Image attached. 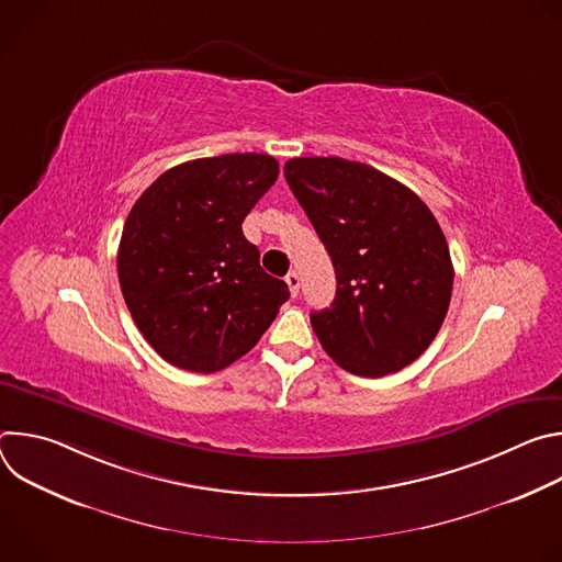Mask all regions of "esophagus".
I'll list each match as a JSON object with an SVG mask.
<instances>
[{"instance_id":"obj_1","label":"esophagus","mask_w":562,"mask_h":562,"mask_svg":"<svg viewBox=\"0 0 562 562\" xmlns=\"http://www.w3.org/2000/svg\"><path fill=\"white\" fill-rule=\"evenodd\" d=\"M286 284H289V291H291V295L295 297L297 293H300V273L297 271H291V273H286Z\"/></svg>"}]
</instances>
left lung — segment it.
Listing matches in <instances>:
<instances>
[{
	"instance_id": "left-lung-1",
	"label": "left lung",
	"mask_w": 562,
	"mask_h": 562,
	"mask_svg": "<svg viewBox=\"0 0 562 562\" xmlns=\"http://www.w3.org/2000/svg\"><path fill=\"white\" fill-rule=\"evenodd\" d=\"M284 178L336 269V297L311 313L323 349L347 371L382 378L434 342L451 300L445 233L405 184L342 157H293Z\"/></svg>"
}]
</instances>
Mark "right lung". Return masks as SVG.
Here are the masks:
<instances>
[{
    "instance_id": "1",
    "label": "right lung",
    "mask_w": 562,
    "mask_h": 562,
    "mask_svg": "<svg viewBox=\"0 0 562 562\" xmlns=\"http://www.w3.org/2000/svg\"><path fill=\"white\" fill-rule=\"evenodd\" d=\"M278 159L228 153L159 176L133 204L117 249L126 306L167 362L213 373L249 353L289 300L243 222L278 180Z\"/></svg>"
}]
</instances>
